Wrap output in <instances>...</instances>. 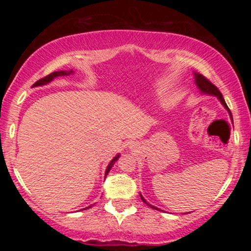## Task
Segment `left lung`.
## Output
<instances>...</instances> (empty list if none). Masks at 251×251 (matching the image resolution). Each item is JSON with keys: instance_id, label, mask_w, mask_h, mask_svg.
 <instances>
[{"instance_id": "obj_1", "label": "left lung", "mask_w": 251, "mask_h": 251, "mask_svg": "<svg viewBox=\"0 0 251 251\" xmlns=\"http://www.w3.org/2000/svg\"><path fill=\"white\" fill-rule=\"evenodd\" d=\"M195 79H196V85L198 86V88H200L201 91L203 92V93H206V94H212V96L218 97V99H220V100H221V102L223 103L224 107H226V108L227 109V111H229V107H227L226 103V101H224L223 96H222V93L220 92V89H218L217 87H216V86L214 85V83H212L211 81H210L209 79H206V77L204 76V75H201V74H198V73H196V74H195ZM229 114H230V117H231V112H230V111H229ZM140 197H142V201H144V203L148 204V205H149V206H151L152 209L159 210V209L154 208V206H152L151 204H149L148 201H146L145 200H144V197H143L142 195H140Z\"/></svg>"}]
</instances>
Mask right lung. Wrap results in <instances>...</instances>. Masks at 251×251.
Returning <instances> with one entry per match:
<instances>
[{"instance_id":"1","label":"right lung","mask_w":251,"mask_h":251,"mask_svg":"<svg viewBox=\"0 0 251 251\" xmlns=\"http://www.w3.org/2000/svg\"><path fill=\"white\" fill-rule=\"evenodd\" d=\"M72 73V71H70V72H65V71H60V72H53V73H50V74H48L47 76H45V77H42V79H40V80H37V81L34 83L33 86H41V85H46V83H48V82H50L51 80L54 79V77H56V76H61V75H68V74H71ZM118 158H119V154L117 155V157H114L113 159H112V162L108 164V166H107V169H106V172H105V176H107V174L109 172V170L112 169V166L114 165V163L117 162L118 160ZM92 205H89L88 208H91ZM85 210V209H83Z\"/></svg>"}]
</instances>
